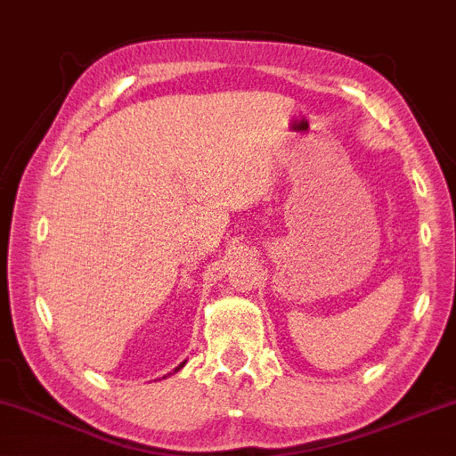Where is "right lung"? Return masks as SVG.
Masks as SVG:
<instances>
[{
	"mask_svg": "<svg viewBox=\"0 0 456 456\" xmlns=\"http://www.w3.org/2000/svg\"><path fill=\"white\" fill-rule=\"evenodd\" d=\"M184 365H186V359H184V362H183V363H180L178 367H175V369H173V373H168V375H165L163 379H167V377H171V375H175V373H176V371H180V369H183Z\"/></svg>",
	"mask_w": 456,
	"mask_h": 456,
	"instance_id": "right-lung-1",
	"label": "right lung"
}]
</instances>
